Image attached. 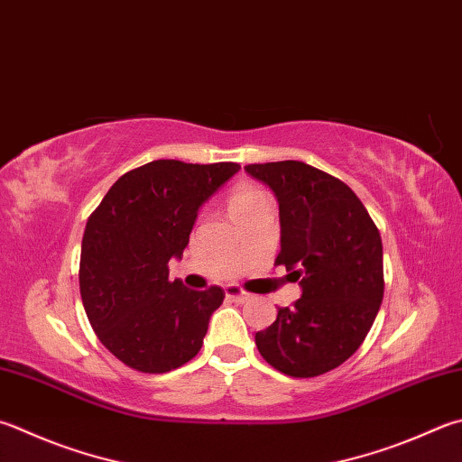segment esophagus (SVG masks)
<instances>
[{"instance_id": "1", "label": "esophagus", "mask_w": 462, "mask_h": 462, "mask_svg": "<svg viewBox=\"0 0 462 462\" xmlns=\"http://www.w3.org/2000/svg\"><path fill=\"white\" fill-rule=\"evenodd\" d=\"M225 298L227 300H231V301H237V303H243V301H247V300H251V293H247V291H243L241 287H237V285H227L225 287Z\"/></svg>"}]
</instances>
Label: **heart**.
<instances>
[{
	"label": "heart",
	"instance_id": "obj_1",
	"mask_svg": "<svg viewBox=\"0 0 462 462\" xmlns=\"http://www.w3.org/2000/svg\"><path fill=\"white\" fill-rule=\"evenodd\" d=\"M263 201H267V199H265L263 193H261L259 189L249 187V185H243L239 189H235V193L229 199V213L235 215V213H239V211H245V208L255 207V205L263 203Z\"/></svg>",
	"mask_w": 462,
	"mask_h": 462
}]
</instances>
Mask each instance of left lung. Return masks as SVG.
Wrapping results in <instances>:
<instances>
[{"mask_svg": "<svg viewBox=\"0 0 462 462\" xmlns=\"http://www.w3.org/2000/svg\"><path fill=\"white\" fill-rule=\"evenodd\" d=\"M245 171L277 197L275 263L301 285V298L255 334L257 350L287 376H319L350 358L376 319L384 295L380 231L346 182L306 162L247 164Z\"/></svg>", "mask_w": 462, "mask_h": 462, "instance_id": "8db88e82", "label": "left lung"}]
</instances>
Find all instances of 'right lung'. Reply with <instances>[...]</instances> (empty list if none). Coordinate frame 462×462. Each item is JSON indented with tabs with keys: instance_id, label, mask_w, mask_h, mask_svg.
Masks as SVG:
<instances>
[{
	"instance_id": "add662e5",
	"label": "right lung",
	"mask_w": 462,
	"mask_h": 462,
	"mask_svg": "<svg viewBox=\"0 0 462 462\" xmlns=\"http://www.w3.org/2000/svg\"><path fill=\"white\" fill-rule=\"evenodd\" d=\"M241 167L152 161L125 172L88 217L80 295L100 342L128 368L171 372L193 360L225 291L169 280L199 208Z\"/></svg>"
}]
</instances>
